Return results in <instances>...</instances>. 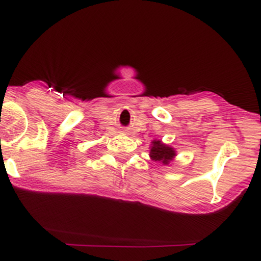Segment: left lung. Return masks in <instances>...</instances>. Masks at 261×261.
I'll return each instance as SVG.
<instances>
[{
  "label": "left lung",
  "instance_id": "obj_1",
  "mask_svg": "<svg viewBox=\"0 0 261 261\" xmlns=\"http://www.w3.org/2000/svg\"><path fill=\"white\" fill-rule=\"evenodd\" d=\"M152 143H153V146H152L149 155H151L153 161L162 162L163 164H168L174 158L175 151L173 148L163 145L161 141H153Z\"/></svg>",
  "mask_w": 261,
  "mask_h": 261
}]
</instances>
